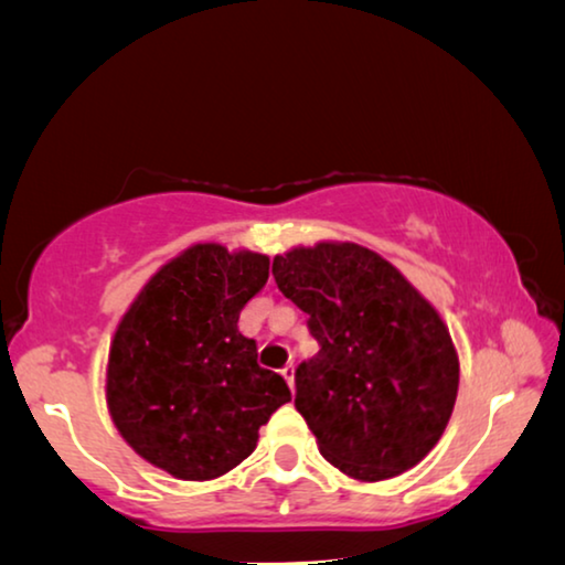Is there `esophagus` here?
Wrapping results in <instances>:
<instances>
[{
	"instance_id": "esophagus-1",
	"label": "esophagus",
	"mask_w": 565,
	"mask_h": 565,
	"mask_svg": "<svg viewBox=\"0 0 565 565\" xmlns=\"http://www.w3.org/2000/svg\"><path fill=\"white\" fill-rule=\"evenodd\" d=\"M281 376L286 379V384H289L294 391V363H286V366L281 369Z\"/></svg>"
}]
</instances>
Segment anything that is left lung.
I'll return each mask as SVG.
<instances>
[{
	"label": "left lung",
	"instance_id": "8db88e82",
	"mask_svg": "<svg viewBox=\"0 0 565 565\" xmlns=\"http://www.w3.org/2000/svg\"><path fill=\"white\" fill-rule=\"evenodd\" d=\"M271 274L321 347L296 369L294 401L321 456L361 481L416 466L458 394V356L434 306L359 244L294 248Z\"/></svg>",
	"mask_w": 565,
	"mask_h": 565
}]
</instances>
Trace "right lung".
Wrapping results in <instances>:
<instances>
[{"label":"right lung","instance_id":"right-lung-1","mask_svg":"<svg viewBox=\"0 0 565 565\" xmlns=\"http://www.w3.org/2000/svg\"><path fill=\"white\" fill-rule=\"evenodd\" d=\"M269 256L196 244L151 276L114 333L107 401L127 444L184 481L232 471L291 391L259 366L238 313Z\"/></svg>","mask_w":565,"mask_h":565}]
</instances>
